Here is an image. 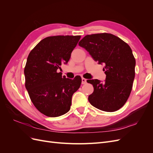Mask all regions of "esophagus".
Instances as JSON below:
<instances>
[{
    "mask_svg": "<svg viewBox=\"0 0 153 153\" xmlns=\"http://www.w3.org/2000/svg\"><path fill=\"white\" fill-rule=\"evenodd\" d=\"M86 83H87V79H85V78H82V84H85Z\"/></svg>",
    "mask_w": 153,
    "mask_h": 153,
    "instance_id": "1",
    "label": "esophagus"
}]
</instances>
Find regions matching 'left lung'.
<instances>
[{
    "label": "left lung",
    "mask_w": 153,
    "mask_h": 153,
    "mask_svg": "<svg viewBox=\"0 0 153 153\" xmlns=\"http://www.w3.org/2000/svg\"><path fill=\"white\" fill-rule=\"evenodd\" d=\"M95 61L104 64L105 82L88 80L94 87L89 96L90 103L105 112H115L126 103L132 89L135 78V59L130 47L112 34L87 35L78 43Z\"/></svg>",
    "instance_id": "left-lung-1"
}]
</instances>
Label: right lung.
Listing matches in <instances>:
<instances>
[{
  "label": "right lung",
  "instance_id": "add662e5",
  "mask_svg": "<svg viewBox=\"0 0 153 153\" xmlns=\"http://www.w3.org/2000/svg\"><path fill=\"white\" fill-rule=\"evenodd\" d=\"M80 36H55L41 40L27 57L24 69L25 87L35 107L50 117L70 110L73 94L79 89L82 78L62 76L57 72L67 64Z\"/></svg>",
  "mask_w": 153,
  "mask_h": 153
}]
</instances>
